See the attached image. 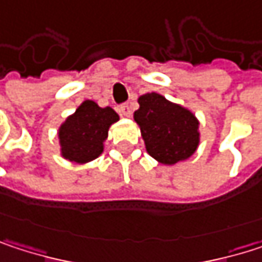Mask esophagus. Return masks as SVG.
Wrapping results in <instances>:
<instances>
[{"mask_svg": "<svg viewBox=\"0 0 262 262\" xmlns=\"http://www.w3.org/2000/svg\"><path fill=\"white\" fill-rule=\"evenodd\" d=\"M118 111H120V114H121L123 117H130L132 111H130V106H129L127 103L121 104V106L118 107Z\"/></svg>", "mask_w": 262, "mask_h": 262, "instance_id": "1", "label": "esophagus"}]
</instances>
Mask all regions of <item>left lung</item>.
I'll return each mask as SVG.
<instances>
[{
	"label": "left lung",
	"mask_w": 262,
	"mask_h": 262,
	"mask_svg": "<svg viewBox=\"0 0 262 262\" xmlns=\"http://www.w3.org/2000/svg\"><path fill=\"white\" fill-rule=\"evenodd\" d=\"M135 121L139 124L145 148L165 165L188 159L199 145V121L182 106L151 92L141 95Z\"/></svg>",
	"instance_id": "8db88e82"
}]
</instances>
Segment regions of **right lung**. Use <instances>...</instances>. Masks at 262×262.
Instances as JSON below:
<instances>
[{
    "mask_svg": "<svg viewBox=\"0 0 262 262\" xmlns=\"http://www.w3.org/2000/svg\"><path fill=\"white\" fill-rule=\"evenodd\" d=\"M115 121L118 114L114 109L100 107L91 100L83 101L59 129L63 158L79 164L98 158L103 153L107 130Z\"/></svg>",
    "mask_w": 262,
    "mask_h": 262,
    "instance_id": "1",
    "label": "right lung"
}]
</instances>
